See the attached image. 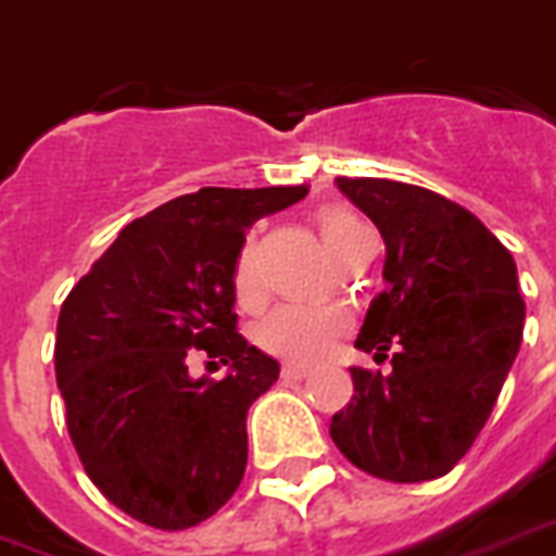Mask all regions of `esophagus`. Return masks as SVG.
Returning a JSON list of instances; mask_svg holds the SVG:
<instances>
[{
  "label": "esophagus",
  "instance_id": "1",
  "mask_svg": "<svg viewBox=\"0 0 556 556\" xmlns=\"http://www.w3.org/2000/svg\"><path fill=\"white\" fill-rule=\"evenodd\" d=\"M309 374V368H303V365H282V380L286 382H303Z\"/></svg>",
  "mask_w": 556,
  "mask_h": 556
}]
</instances>
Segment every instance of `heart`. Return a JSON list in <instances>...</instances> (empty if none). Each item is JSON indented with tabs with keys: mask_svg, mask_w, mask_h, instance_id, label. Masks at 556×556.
Returning <instances> with one entry per match:
<instances>
[{
	"mask_svg": "<svg viewBox=\"0 0 556 556\" xmlns=\"http://www.w3.org/2000/svg\"><path fill=\"white\" fill-rule=\"evenodd\" d=\"M362 220L344 208H330L320 215V238L332 256L341 244L359 232ZM232 289L241 303L258 298V258L256 244L244 241L232 267ZM351 330V315L341 306H318V303H279L256 324V341L262 351L291 365H315L327 359L336 341Z\"/></svg>",
	"mask_w": 556,
	"mask_h": 556,
	"instance_id": "b5f03b06",
	"label": "heart"
}]
</instances>
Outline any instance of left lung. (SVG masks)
<instances>
[{
	"mask_svg": "<svg viewBox=\"0 0 556 556\" xmlns=\"http://www.w3.org/2000/svg\"><path fill=\"white\" fill-rule=\"evenodd\" d=\"M386 241L380 291L356 348L392 371L351 368L330 435L353 466L392 483L447 475L475 445L516 362L525 300L509 250L468 208L392 179H336Z\"/></svg>",
	"mask_w": 556,
	"mask_h": 556,
	"instance_id": "obj_1",
	"label": "left lung"
}]
</instances>
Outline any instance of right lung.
<instances>
[{"instance_id": "obj_1", "label": "right lung", "mask_w": 556, "mask_h": 556, "mask_svg": "<svg viewBox=\"0 0 556 556\" xmlns=\"http://www.w3.org/2000/svg\"><path fill=\"white\" fill-rule=\"evenodd\" d=\"M306 194L274 185L176 197L123 226L64 300L55 377L70 439L93 486L131 519L194 528L236 495L247 409L279 362L236 330L232 267L258 217ZM197 355L230 374L194 381Z\"/></svg>"}]
</instances>
